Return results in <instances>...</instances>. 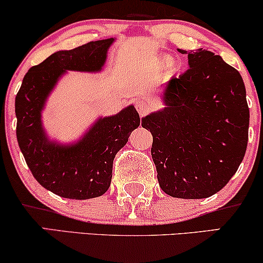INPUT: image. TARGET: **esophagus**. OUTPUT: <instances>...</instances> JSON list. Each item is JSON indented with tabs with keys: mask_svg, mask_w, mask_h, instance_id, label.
<instances>
[{
	"mask_svg": "<svg viewBox=\"0 0 263 263\" xmlns=\"http://www.w3.org/2000/svg\"><path fill=\"white\" fill-rule=\"evenodd\" d=\"M135 107H136V111L139 112V115L141 116V117H142V116L147 115L148 112L151 111V106H149L147 102H145V101L138 102V104L135 105Z\"/></svg>",
	"mask_w": 263,
	"mask_h": 263,
	"instance_id": "1",
	"label": "esophagus"
}]
</instances>
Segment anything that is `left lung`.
Wrapping results in <instances>:
<instances>
[{
	"label": "left lung",
	"mask_w": 263,
	"mask_h": 263,
	"mask_svg": "<svg viewBox=\"0 0 263 263\" xmlns=\"http://www.w3.org/2000/svg\"><path fill=\"white\" fill-rule=\"evenodd\" d=\"M190 69L165 84V107L142 118L151 132L159 186L169 196L200 199L222 190L248 146L249 112L240 73L205 49L186 50Z\"/></svg>",
	"instance_id": "left-lung-1"
}]
</instances>
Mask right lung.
Instances as JSON below:
<instances>
[{
  "instance_id": "obj_1",
  "label": "right lung",
  "mask_w": 263,
  "mask_h": 263,
  "mask_svg": "<svg viewBox=\"0 0 263 263\" xmlns=\"http://www.w3.org/2000/svg\"><path fill=\"white\" fill-rule=\"evenodd\" d=\"M115 39L93 41L59 50L27 71L15 97L16 139L26 164L41 186L69 199H90L108 190L117 152L140 125L133 105L117 115L100 117L73 144L50 140L42 111L50 91L66 71L99 72Z\"/></svg>"
}]
</instances>
